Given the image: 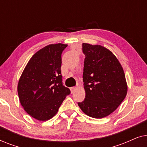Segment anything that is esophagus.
Returning a JSON list of instances; mask_svg holds the SVG:
<instances>
[{
    "instance_id": "esophagus-1",
    "label": "esophagus",
    "mask_w": 147,
    "mask_h": 147,
    "mask_svg": "<svg viewBox=\"0 0 147 147\" xmlns=\"http://www.w3.org/2000/svg\"><path fill=\"white\" fill-rule=\"evenodd\" d=\"M70 90H71V93H74L76 90V87H71V88H70Z\"/></svg>"
}]
</instances>
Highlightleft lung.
I'll return each instance as SVG.
<instances>
[{
  "instance_id": "1",
  "label": "left lung",
  "mask_w": 147,
  "mask_h": 147,
  "mask_svg": "<svg viewBox=\"0 0 147 147\" xmlns=\"http://www.w3.org/2000/svg\"><path fill=\"white\" fill-rule=\"evenodd\" d=\"M85 55L83 82L86 97L78 106L90 117L102 118L113 112L127 93L125 75L116 56L101 45L82 43Z\"/></svg>"
}]
</instances>
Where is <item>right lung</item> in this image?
Here are the masks:
<instances>
[{
    "label": "right lung",
    "instance_id": "add662e5",
    "mask_svg": "<svg viewBox=\"0 0 147 147\" xmlns=\"http://www.w3.org/2000/svg\"><path fill=\"white\" fill-rule=\"evenodd\" d=\"M67 45L51 44L40 49L31 58L18 84L21 105L30 116L45 121L58 111L70 94L63 85L61 53Z\"/></svg>",
    "mask_w": 147,
    "mask_h": 147
}]
</instances>
